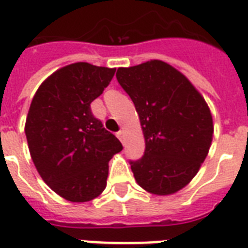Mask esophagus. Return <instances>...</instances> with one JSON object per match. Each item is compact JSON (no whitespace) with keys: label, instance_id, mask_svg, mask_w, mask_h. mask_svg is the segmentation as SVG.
<instances>
[{"label":"esophagus","instance_id":"obj_1","mask_svg":"<svg viewBox=\"0 0 248 248\" xmlns=\"http://www.w3.org/2000/svg\"><path fill=\"white\" fill-rule=\"evenodd\" d=\"M124 130H120V131L117 132V138H118V139H120V140L122 141V143H124Z\"/></svg>","mask_w":248,"mask_h":248}]
</instances>
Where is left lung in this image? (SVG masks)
Here are the masks:
<instances>
[{
    "label": "left lung",
    "instance_id": "1",
    "mask_svg": "<svg viewBox=\"0 0 248 248\" xmlns=\"http://www.w3.org/2000/svg\"><path fill=\"white\" fill-rule=\"evenodd\" d=\"M117 80L135 105L144 155L130 165L144 190L170 195L186 186L205 160L213 135L211 111L188 79L154 60L117 70Z\"/></svg>",
    "mask_w": 248,
    "mask_h": 248
}]
</instances>
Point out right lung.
<instances>
[{
  "label": "right lung",
  "mask_w": 248,
  "mask_h": 248,
  "mask_svg": "<svg viewBox=\"0 0 248 248\" xmlns=\"http://www.w3.org/2000/svg\"><path fill=\"white\" fill-rule=\"evenodd\" d=\"M114 73L87 62L65 66L39 87L28 110L24 131L32 161L53 191L74 203L104 191L108 162L124 148L91 110Z\"/></svg>",
  "instance_id": "add662e5"
}]
</instances>
